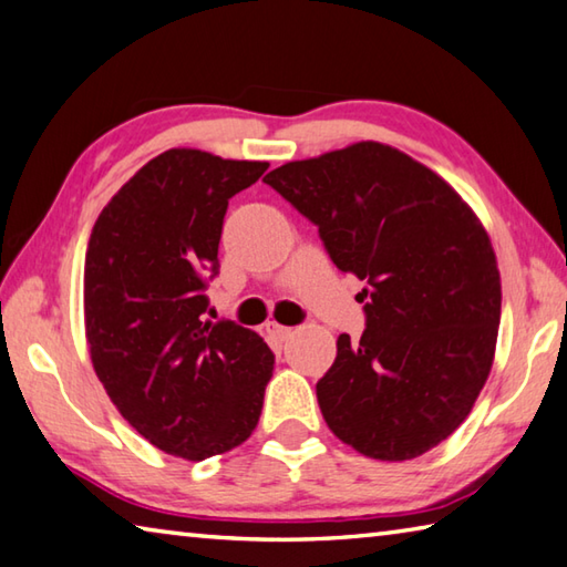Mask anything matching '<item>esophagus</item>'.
<instances>
[{
  "mask_svg": "<svg viewBox=\"0 0 567 567\" xmlns=\"http://www.w3.org/2000/svg\"><path fill=\"white\" fill-rule=\"evenodd\" d=\"M265 332L270 334V337H275V339H287L292 334V327H285V324H280V322H275V319H270V322H265Z\"/></svg>",
  "mask_w": 567,
  "mask_h": 567,
  "instance_id": "1",
  "label": "esophagus"
}]
</instances>
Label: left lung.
I'll return each mask as SVG.
<instances>
[{
  "label": "left lung",
  "mask_w": 567,
  "mask_h": 567,
  "mask_svg": "<svg viewBox=\"0 0 567 567\" xmlns=\"http://www.w3.org/2000/svg\"><path fill=\"white\" fill-rule=\"evenodd\" d=\"M265 183L307 215L342 272L367 287V329L337 339L317 382L332 434L409 461L463 424L491 374L501 272L486 228L451 185L377 141L290 161Z\"/></svg>",
  "instance_id": "obj_1"
}]
</instances>
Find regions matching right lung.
<instances>
[{
	"mask_svg": "<svg viewBox=\"0 0 567 567\" xmlns=\"http://www.w3.org/2000/svg\"><path fill=\"white\" fill-rule=\"evenodd\" d=\"M270 163L171 148L121 185L91 230L84 324L91 364L121 416L171 456L248 441L275 357L252 329L203 319L228 200Z\"/></svg>",
	"mask_w": 567,
	"mask_h": 567,
	"instance_id": "right-lung-1",
	"label": "right lung"
}]
</instances>
